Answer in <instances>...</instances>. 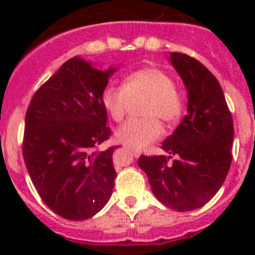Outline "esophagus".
<instances>
[{
	"label": "esophagus",
	"instance_id": "esophagus-1",
	"mask_svg": "<svg viewBox=\"0 0 255 255\" xmlns=\"http://www.w3.org/2000/svg\"><path fill=\"white\" fill-rule=\"evenodd\" d=\"M128 151H131V153L135 156V157H139V156L141 155V151H139V149H135V148L128 147Z\"/></svg>",
	"mask_w": 255,
	"mask_h": 255
}]
</instances>
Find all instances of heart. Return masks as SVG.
<instances>
[{
	"label": "heart",
	"instance_id": "1",
	"mask_svg": "<svg viewBox=\"0 0 255 255\" xmlns=\"http://www.w3.org/2000/svg\"><path fill=\"white\" fill-rule=\"evenodd\" d=\"M145 98L140 112L145 118L129 119L116 129V139L128 147L141 148L161 137L164 123L174 124L184 108L181 92L169 74L159 67L136 70L124 79L123 86L110 85L102 94V103L115 122L123 120L132 102Z\"/></svg>",
	"mask_w": 255,
	"mask_h": 255
}]
</instances>
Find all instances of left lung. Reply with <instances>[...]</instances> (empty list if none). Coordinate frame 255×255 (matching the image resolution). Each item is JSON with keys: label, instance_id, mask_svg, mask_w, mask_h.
Listing matches in <instances>:
<instances>
[{"label": "left lung", "instance_id": "1", "mask_svg": "<svg viewBox=\"0 0 255 255\" xmlns=\"http://www.w3.org/2000/svg\"><path fill=\"white\" fill-rule=\"evenodd\" d=\"M169 61L188 91V114L163 141L161 148L169 156L141 155L139 167L161 204L188 212L210 201L225 181L232 164L234 127L213 74L186 54L170 53ZM172 155L178 159L169 163Z\"/></svg>", "mask_w": 255, "mask_h": 255}]
</instances>
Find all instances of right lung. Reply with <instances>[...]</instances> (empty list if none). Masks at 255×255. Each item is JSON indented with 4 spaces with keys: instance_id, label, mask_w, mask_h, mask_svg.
<instances>
[{
    "instance_id": "right-lung-1",
    "label": "right lung",
    "mask_w": 255,
    "mask_h": 255,
    "mask_svg": "<svg viewBox=\"0 0 255 255\" xmlns=\"http://www.w3.org/2000/svg\"><path fill=\"white\" fill-rule=\"evenodd\" d=\"M115 67L98 70L81 57L65 62L34 94L22 153L38 194L58 216L81 221L107 204L116 172L102 94Z\"/></svg>"
}]
</instances>
